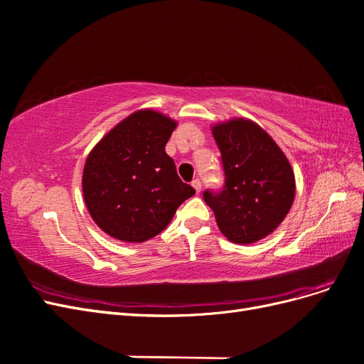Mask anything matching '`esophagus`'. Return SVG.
I'll return each instance as SVG.
<instances>
[{
  "label": "esophagus",
  "instance_id": "esophagus-1",
  "mask_svg": "<svg viewBox=\"0 0 364 364\" xmlns=\"http://www.w3.org/2000/svg\"><path fill=\"white\" fill-rule=\"evenodd\" d=\"M191 185H193V188L196 190V193L199 194V193H200V190H202V182H200L199 179H194V181L191 182Z\"/></svg>",
  "mask_w": 364,
  "mask_h": 364
}]
</instances>
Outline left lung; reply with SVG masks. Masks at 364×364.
<instances>
[{
    "label": "left lung",
    "mask_w": 364,
    "mask_h": 364,
    "mask_svg": "<svg viewBox=\"0 0 364 364\" xmlns=\"http://www.w3.org/2000/svg\"><path fill=\"white\" fill-rule=\"evenodd\" d=\"M222 153L225 185L206 190L222 234L232 243L250 245L267 237L289 214L294 200V173L289 159L266 130L246 118L213 127Z\"/></svg>",
    "instance_id": "1"
}]
</instances>
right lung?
I'll return each mask as SVG.
<instances>
[{
    "label": "right lung",
    "mask_w": 364,
    "mask_h": 364,
    "mask_svg": "<svg viewBox=\"0 0 364 364\" xmlns=\"http://www.w3.org/2000/svg\"><path fill=\"white\" fill-rule=\"evenodd\" d=\"M178 126L151 109L136 111L91 150L82 188L94 222L107 235L142 243L168 226L182 202L196 194L181 181L165 146Z\"/></svg>",
    "instance_id": "1"
}]
</instances>
